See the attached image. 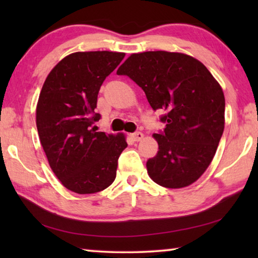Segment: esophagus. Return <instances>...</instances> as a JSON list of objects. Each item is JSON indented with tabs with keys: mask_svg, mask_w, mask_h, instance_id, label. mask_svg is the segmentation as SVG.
Segmentation results:
<instances>
[{
	"mask_svg": "<svg viewBox=\"0 0 258 258\" xmlns=\"http://www.w3.org/2000/svg\"><path fill=\"white\" fill-rule=\"evenodd\" d=\"M143 137H145V135H143V133H141V132H135V133L131 134V138H132L133 141H137V142L141 141Z\"/></svg>",
	"mask_w": 258,
	"mask_h": 258,
	"instance_id": "obj_1",
	"label": "esophagus"
}]
</instances>
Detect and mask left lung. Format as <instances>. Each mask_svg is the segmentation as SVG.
Wrapping results in <instances>:
<instances>
[{
  "label": "left lung",
  "mask_w": 258,
  "mask_h": 258,
  "mask_svg": "<svg viewBox=\"0 0 258 258\" xmlns=\"http://www.w3.org/2000/svg\"><path fill=\"white\" fill-rule=\"evenodd\" d=\"M117 74L137 83L154 110H166L164 132L152 135L159 150L147 161L151 180L169 189L197 181L224 131L225 99L218 82L194 56L167 51L131 54Z\"/></svg>",
  "instance_id": "left-lung-1"
}]
</instances>
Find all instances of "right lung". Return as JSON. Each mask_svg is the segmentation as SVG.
<instances>
[{"mask_svg": "<svg viewBox=\"0 0 258 258\" xmlns=\"http://www.w3.org/2000/svg\"><path fill=\"white\" fill-rule=\"evenodd\" d=\"M124 52H75L55 64L43 84L36 106L41 145L54 175L80 195L95 194L116 178L126 147L123 133L97 132L100 86L124 59Z\"/></svg>", "mask_w": 258, "mask_h": 258, "instance_id": "add662e5", "label": "right lung"}]
</instances>
